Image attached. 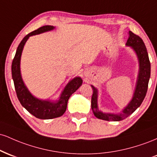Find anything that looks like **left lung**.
<instances>
[{
  "instance_id": "1",
  "label": "left lung",
  "mask_w": 157,
  "mask_h": 157,
  "mask_svg": "<svg viewBox=\"0 0 157 157\" xmlns=\"http://www.w3.org/2000/svg\"><path fill=\"white\" fill-rule=\"evenodd\" d=\"M128 39L125 45L130 46L134 50L138 58L139 72L136 82L134 94L131 100L124 108L121 112L117 113H103L98 109V90L91 85L93 89V94L91 97V109L97 118L107 121H120L130 116L140 107L146 95L149 79L151 77V63L147 55V48L143 40L129 31Z\"/></svg>"
}]
</instances>
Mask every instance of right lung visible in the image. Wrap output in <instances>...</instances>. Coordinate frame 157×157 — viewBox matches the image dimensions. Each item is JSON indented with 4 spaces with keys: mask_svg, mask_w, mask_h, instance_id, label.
<instances>
[{
    "mask_svg": "<svg viewBox=\"0 0 157 157\" xmlns=\"http://www.w3.org/2000/svg\"><path fill=\"white\" fill-rule=\"evenodd\" d=\"M53 26H44L37 29L23 37L17 48L16 54L12 64V75L15 85V89L20 102L31 114L41 120H49L61 117L67 108L68 100L71 95L80 87L82 80L76 77L70 80L65 86L58 100H40L32 94L23 82L21 73V58L22 52L27 40L31 36L39 35L44 32L53 30Z\"/></svg>",
    "mask_w": 157,
    "mask_h": 157,
    "instance_id": "right-lung-1",
    "label": "right lung"
}]
</instances>
